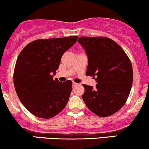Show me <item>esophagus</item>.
Returning a JSON list of instances; mask_svg holds the SVG:
<instances>
[{
  "instance_id": "esophagus-1",
  "label": "esophagus",
  "mask_w": 149,
  "mask_h": 149,
  "mask_svg": "<svg viewBox=\"0 0 149 149\" xmlns=\"http://www.w3.org/2000/svg\"><path fill=\"white\" fill-rule=\"evenodd\" d=\"M77 85H78V83H74V82H73V87H75V86H76Z\"/></svg>"
}]
</instances>
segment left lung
Wrapping results in <instances>:
<instances>
[{"mask_svg":"<svg viewBox=\"0 0 149 149\" xmlns=\"http://www.w3.org/2000/svg\"><path fill=\"white\" fill-rule=\"evenodd\" d=\"M88 59L87 76L95 78L96 88L83 85L82 98L88 108L100 117L114 114L124 106L133 80L130 60L122 47L105 37L78 38Z\"/></svg>","mask_w":149,"mask_h":149,"instance_id":"obj_1","label":"left lung"}]
</instances>
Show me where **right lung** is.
Masks as SVG:
<instances>
[{
    "label": "right lung",
    "mask_w": 149,
    "mask_h": 149,
    "mask_svg": "<svg viewBox=\"0 0 149 149\" xmlns=\"http://www.w3.org/2000/svg\"><path fill=\"white\" fill-rule=\"evenodd\" d=\"M78 36L40 39L30 42L19 54L14 71L17 95L29 111L48 119L59 113L69 101L72 81L53 80L63 54Z\"/></svg>",
    "instance_id": "1"
}]
</instances>
